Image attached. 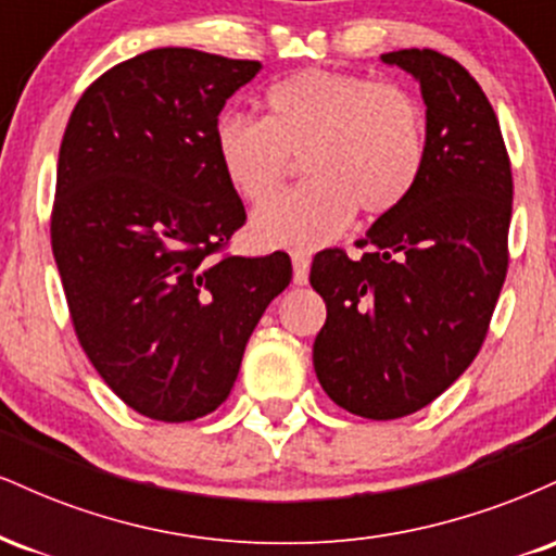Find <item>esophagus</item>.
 Masks as SVG:
<instances>
[{"instance_id": "34e87169", "label": "esophagus", "mask_w": 556, "mask_h": 556, "mask_svg": "<svg viewBox=\"0 0 556 556\" xmlns=\"http://www.w3.org/2000/svg\"><path fill=\"white\" fill-rule=\"evenodd\" d=\"M292 282L295 285H308V269H311V258L305 253H292Z\"/></svg>"}]
</instances>
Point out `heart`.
Instances as JSON below:
<instances>
[{"label":"heart","instance_id":"1","mask_svg":"<svg viewBox=\"0 0 556 556\" xmlns=\"http://www.w3.org/2000/svg\"><path fill=\"white\" fill-rule=\"evenodd\" d=\"M214 146L227 182L251 203L266 201L303 156L308 182L253 214L264 248L311 251L334 240L355 208L387 214L416 188L426 125L405 88L353 73L305 70L266 93V119L227 112Z\"/></svg>","mask_w":556,"mask_h":556}]
</instances>
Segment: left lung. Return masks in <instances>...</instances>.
<instances>
[{"label":"left lung","instance_id":"obj_1","mask_svg":"<svg viewBox=\"0 0 556 556\" xmlns=\"http://www.w3.org/2000/svg\"><path fill=\"white\" fill-rule=\"evenodd\" d=\"M381 62L420 86L424 169L361 240L368 253H316L311 285L327 303L318 384L353 416L392 420L437 400L481 350L507 277L513 172L486 93L460 62L433 49Z\"/></svg>","mask_w":556,"mask_h":556}]
</instances>
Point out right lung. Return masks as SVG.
<instances>
[{"mask_svg": "<svg viewBox=\"0 0 556 556\" xmlns=\"http://www.w3.org/2000/svg\"><path fill=\"white\" fill-rule=\"evenodd\" d=\"M261 62L151 49L80 96L62 138L52 251L75 334L106 387L140 416L216 410L287 253L216 256L245 225L214 127Z\"/></svg>", "mask_w": 556, "mask_h": 556, "instance_id": "add662e5", "label": "right lung"}]
</instances>
